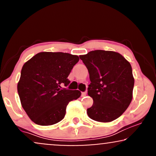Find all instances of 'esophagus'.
I'll return each instance as SVG.
<instances>
[{
  "label": "esophagus",
  "instance_id": "34e87169",
  "mask_svg": "<svg viewBox=\"0 0 156 156\" xmlns=\"http://www.w3.org/2000/svg\"><path fill=\"white\" fill-rule=\"evenodd\" d=\"M86 95H87V92H82V97L85 96Z\"/></svg>",
  "mask_w": 156,
  "mask_h": 156
}]
</instances>
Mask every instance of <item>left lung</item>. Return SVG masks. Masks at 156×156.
<instances>
[{
	"label": "left lung",
	"mask_w": 156,
	"mask_h": 156,
	"mask_svg": "<svg viewBox=\"0 0 156 156\" xmlns=\"http://www.w3.org/2000/svg\"><path fill=\"white\" fill-rule=\"evenodd\" d=\"M80 58L87 67L90 80L87 94L93 104L87 109V115L98 122L116 120L132 100L134 79L131 64L112 51H91Z\"/></svg>",
	"instance_id": "left-lung-1"
}]
</instances>
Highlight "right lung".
Returning a JSON list of instances; mask_svg holds the SVG:
<instances>
[{
    "label": "right lung",
    "mask_w": 156,
    "mask_h": 156,
    "mask_svg": "<svg viewBox=\"0 0 156 156\" xmlns=\"http://www.w3.org/2000/svg\"><path fill=\"white\" fill-rule=\"evenodd\" d=\"M80 60L69 53L43 52L23 65L17 91L24 110L33 122L51 126L64 118L68 104L81 96L80 90L62 88Z\"/></svg>",
    "instance_id": "1"
}]
</instances>
